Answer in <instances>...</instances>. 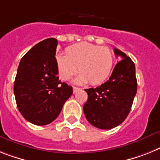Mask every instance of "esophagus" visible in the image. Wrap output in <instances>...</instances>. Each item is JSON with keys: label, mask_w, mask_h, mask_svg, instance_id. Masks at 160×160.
<instances>
[{"label": "esophagus", "mask_w": 160, "mask_h": 160, "mask_svg": "<svg viewBox=\"0 0 160 160\" xmlns=\"http://www.w3.org/2000/svg\"><path fill=\"white\" fill-rule=\"evenodd\" d=\"M80 88H77V87H73V92L74 93H76L78 90H80Z\"/></svg>", "instance_id": "esophagus-1"}]
</instances>
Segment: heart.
<instances>
[{"instance_id": "1", "label": "heart", "mask_w": 160, "mask_h": 160, "mask_svg": "<svg viewBox=\"0 0 160 160\" xmlns=\"http://www.w3.org/2000/svg\"><path fill=\"white\" fill-rule=\"evenodd\" d=\"M56 65L60 78L70 80L78 72V84H98L107 80L114 65V54L108 48L81 42L66 49V55L56 56Z\"/></svg>"}]
</instances>
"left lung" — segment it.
Listing matches in <instances>:
<instances>
[{"label":"left lung","instance_id":"8db88e82","mask_svg":"<svg viewBox=\"0 0 160 160\" xmlns=\"http://www.w3.org/2000/svg\"><path fill=\"white\" fill-rule=\"evenodd\" d=\"M114 52L121 60L109 80L95 88L84 89L88 93L83 107L84 115L92 125L101 129H111L124 121L138 89L134 62L119 49H114Z\"/></svg>","mask_w":160,"mask_h":160}]
</instances>
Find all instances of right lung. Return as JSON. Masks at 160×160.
<instances>
[{"mask_svg":"<svg viewBox=\"0 0 160 160\" xmlns=\"http://www.w3.org/2000/svg\"><path fill=\"white\" fill-rule=\"evenodd\" d=\"M58 41L48 38L32 47L22 58L14 80V92L18 111L36 125H46L58 116L72 96V87L58 76Z\"/></svg>","mask_w":160,"mask_h":160,"instance_id":"add662e5","label":"right lung"}]
</instances>
